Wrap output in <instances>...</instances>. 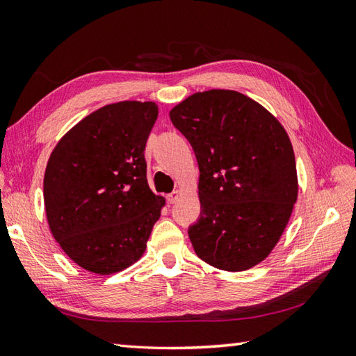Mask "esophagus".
I'll return each mask as SVG.
<instances>
[{
  "instance_id": "obj_1",
  "label": "esophagus",
  "mask_w": 356,
  "mask_h": 356,
  "mask_svg": "<svg viewBox=\"0 0 356 356\" xmlns=\"http://www.w3.org/2000/svg\"><path fill=\"white\" fill-rule=\"evenodd\" d=\"M180 195H182V191H180V190H174L171 194L166 195V202H168L170 205H171V203H176V202L179 200Z\"/></svg>"
}]
</instances>
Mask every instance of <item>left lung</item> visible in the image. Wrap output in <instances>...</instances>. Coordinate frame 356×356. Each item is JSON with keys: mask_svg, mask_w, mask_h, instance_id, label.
Segmentation results:
<instances>
[{"mask_svg": "<svg viewBox=\"0 0 356 356\" xmlns=\"http://www.w3.org/2000/svg\"><path fill=\"white\" fill-rule=\"evenodd\" d=\"M170 118L199 163L202 213L188 231L195 254L222 270L254 268L278 243L298 197L284 127L234 90L194 93Z\"/></svg>", "mask_w": 356, "mask_h": 356, "instance_id": "8db88e82", "label": "left lung"}]
</instances>
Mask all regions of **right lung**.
<instances>
[{
  "instance_id": "add662e5",
  "label": "right lung",
  "mask_w": 356,
  "mask_h": 356,
  "mask_svg": "<svg viewBox=\"0 0 356 356\" xmlns=\"http://www.w3.org/2000/svg\"><path fill=\"white\" fill-rule=\"evenodd\" d=\"M154 102L122 101L93 111L53 148L44 174L49 228L88 272L110 275L138 261L165 207L148 186L145 145Z\"/></svg>"
}]
</instances>
